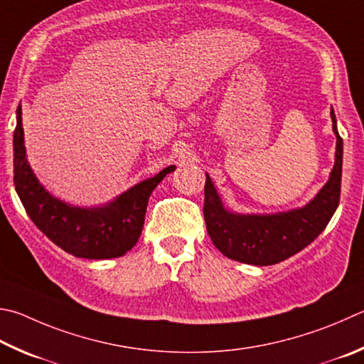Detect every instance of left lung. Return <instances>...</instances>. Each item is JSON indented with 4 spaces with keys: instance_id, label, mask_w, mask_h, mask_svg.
Here are the masks:
<instances>
[{
    "instance_id": "1",
    "label": "left lung",
    "mask_w": 364,
    "mask_h": 364,
    "mask_svg": "<svg viewBox=\"0 0 364 364\" xmlns=\"http://www.w3.org/2000/svg\"><path fill=\"white\" fill-rule=\"evenodd\" d=\"M336 141V161L329 180L302 208L272 215H240L229 211L211 178L205 180L203 218L213 245L230 259L272 266L310 245L328 226L341 199L342 138L331 109Z\"/></svg>"
}]
</instances>
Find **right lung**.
Listing matches in <instances>:
<instances>
[{
	"instance_id": "right-lung-1",
	"label": "right lung",
	"mask_w": 364,
	"mask_h": 364,
	"mask_svg": "<svg viewBox=\"0 0 364 364\" xmlns=\"http://www.w3.org/2000/svg\"><path fill=\"white\" fill-rule=\"evenodd\" d=\"M175 165L135 184L102 207H75L49 194L26 161L22 108L14 130V184L23 208L41 232L76 257L109 259L127 253L140 239L149 196Z\"/></svg>"
}]
</instances>
